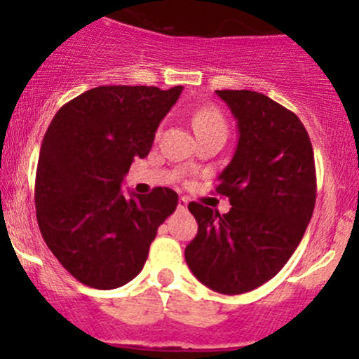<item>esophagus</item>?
<instances>
[{"instance_id":"obj_1","label":"esophagus","mask_w":359,"mask_h":359,"mask_svg":"<svg viewBox=\"0 0 359 359\" xmlns=\"http://www.w3.org/2000/svg\"><path fill=\"white\" fill-rule=\"evenodd\" d=\"M187 204H189L187 197H180V199H179V211H185V209H187Z\"/></svg>"}]
</instances>
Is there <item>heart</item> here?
<instances>
[{
	"instance_id": "heart-1",
	"label": "heart",
	"mask_w": 359,
	"mask_h": 359,
	"mask_svg": "<svg viewBox=\"0 0 359 359\" xmlns=\"http://www.w3.org/2000/svg\"><path fill=\"white\" fill-rule=\"evenodd\" d=\"M192 126L196 135L222 133L226 135V119L221 111L214 106H203L194 113Z\"/></svg>"
}]
</instances>
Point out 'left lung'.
I'll list each match as a JSON object with an SVG mask.
<instances>
[{
	"instance_id": "obj_1",
	"label": "left lung",
	"mask_w": 359,
	"mask_h": 359,
	"mask_svg": "<svg viewBox=\"0 0 359 359\" xmlns=\"http://www.w3.org/2000/svg\"><path fill=\"white\" fill-rule=\"evenodd\" d=\"M236 118L238 138L216 192L231 209L189 204L197 234L185 248L194 277L226 295L273 278L306 233L316 205L314 151L297 114L255 90H216Z\"/></svg>"
}]
</instances>
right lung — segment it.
<instances>
[{"label": "right lung", "instance_id": "right-lung-1", "mask_svg": "<svg viewBox=\"0 0 359 359\" xmlns=\"http://www.w3.org/2000/svg\"><path fill=\"white\" fill-rule=\"evenodd\" d=\"M182 89L100 86L53 116L36 165V221L60 265L84 285L109 290L137 277L156 229L175 211L172 189L126 197L121 182L133 158L150 154Z\"/></svg>", "mask_w": 359, "mask_h": 359}]
</instances>
